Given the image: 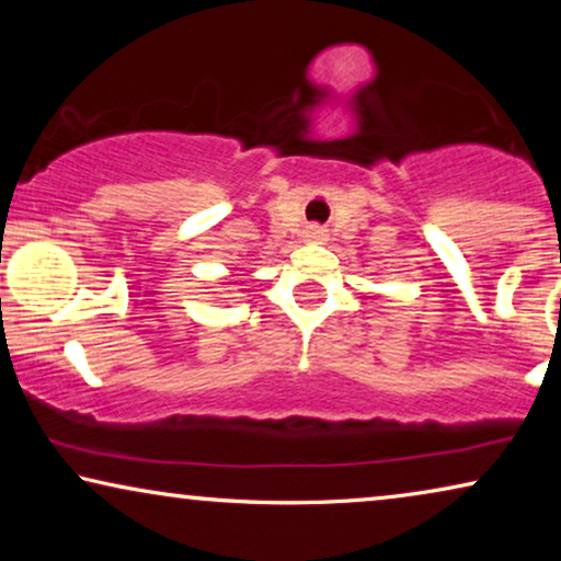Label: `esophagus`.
Instances as JSON below:
<instances>
[{"label":"esophagus","instance_id":"esophagus-1","mask_svg":"<svg viewBox=\"0 0 561 561\" xmlns=\"http://www.w3.org/2000/svg\"><path fill=\"white\" fill-rule=\"evenodd\" d=\"M304 237L309 242H324L327 240V232L319 225H309V227L304 229Z\"/></svg>","mask_w":561,"mask_h":561}]
</instances>
